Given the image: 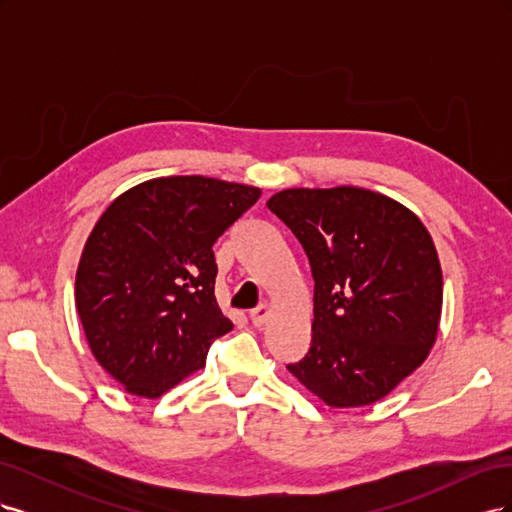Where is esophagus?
<instances>
[{"mask_svg":"<svg viewBox=\"0 0 512 512\" xmlns=\"http://www.w3.org/2000/svg\"><path fill=\"white\" fill-rule=\"evenodd\" d=\"M267 318H269V307L267 305H258L256 309H252V312H250V320H252L254 327H262V324L267 322Z\"/></svg>","mask_w":512,"mask_h":512,"instance_id":"esophagus-1","label":"esophagus"}]
</instances>
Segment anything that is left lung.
<instances>
[{"instance_id":"obj_1","label":"left lung","mask_w":512,"mask_h":512,"mask_svg":"<svg viewBox=\"0 0 512 512\" xmlns=\"http://www.w3.org/2000/svg\"><path fill=\"white\" fill-rule=\"evenodd\" d=\"M267 207L299 239L314 277L312 346L288 371L333 408L369 406L436 342L442 269L423 222L363 188H292Z\"/></svg>"}]
</instances>
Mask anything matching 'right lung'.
I'll return each instance as SVG.
<instances>
[{
  "label": "right lung",
  "mask_w": 512,
  "mask_h": 512,
  "mask_svg": "<svg viewBox=\"0 0 512 512\" xmlns=\"http://www.w3.org/2000/svg\"><path fill=\"white\" fill-rule=\"evenodd\" d=\"M258 198L243 183L162 177L102 213L76 271V309L91 352L128 393L160 397L232 329L213 294V243Z\"/></svg>",
  "instance_id": "right-lung-1"
}]
</instances>
